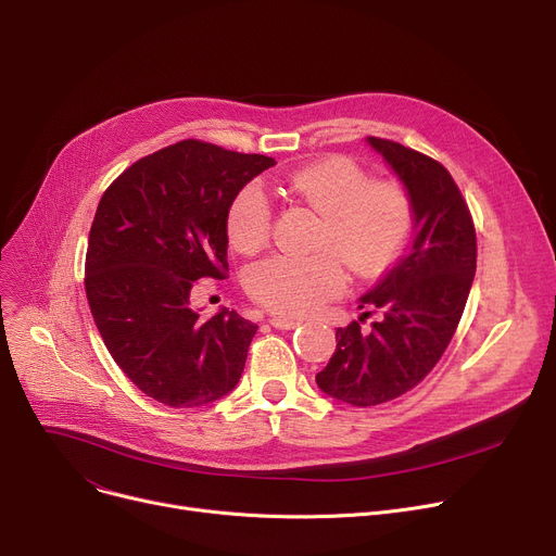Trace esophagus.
<instances>
[{
	"label": "esophagus",
	"instance_id": "obj_1",
	"mask_svg": "<svg viewBox=\"0 0 556 556\" xmlns=\"http://www.w3.org/2000/svg\"><path fill=\"white\" fill-rule=\"evenodd\" d=\"M270 325L275 329H281V331H290L302 325V319H295V317H283V315H270Z\"/></svg>",
	"mask_w": 556,
	"mask_h": 556
}]
</instances>
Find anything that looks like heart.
I'll return each instance as SVG.
<instances>
[{
	"instance_id": "heart-1",
	"label": "heart",
	"mask_w": 556,
	"mask_h": 556,
	"mask_svg": "<svg viewBox=\"0 0 556 556\" xmlns=\"http://www.w3.org/2000/svg\"><path fill=\"white\" fill-rule=\"evenodd\" d=\"M283 191L317 216L323 229L311 258L270 256L248 270L245 288L254 302L281 315H308L344 290V266L356 277H374L401 254L413 231L410 193L399 182H369L349 157H325L290 170ZM273 207L258 185L243 187L227 210L229 243L254 252L270 237Z\"/></svg>"
}]
</instances>
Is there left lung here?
I'll return each instance as SVG.
<instances>
[{
  "label": "left lung",
  "mask_w": 556,
  "mask_h": 556,
  "mask_svg": "<svg viewBox=\"0 0 556 556\" xmlns=\"http://www.w3.org/2000/svg\"><path fill=\"white\" fill-rule=\"evenodd\" d=\"M410 193L413 243L358 308L378 311L336 331V352L315 376L325 394L358 407L381 405L419 386L446 352L476 277V227L451 173L405 146L367 137ZM371 311L358 319L363 323Z\"/></svg>",
  "instance_id": "1"
}]
</instances>
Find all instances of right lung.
<instances>
[{
	"mask_svg": "<svg viewBox=\"0 0 556 556\" xmlns=\"http://www.w3.org/2000/svg\"><path fill=\"white\" fill-rule=\"evenodd\" d=\"M266 155L185 139L128 166L103 193L85 256V293L114 363L146 394L198 407L237 388L256 325L191 308L198 279H225L227 210Z\"/></svg>",
	"mask_w": 556,
	"mask_h": 556,
	"instance_id": "1",
	"label": "right lung"
}]
</instances>
